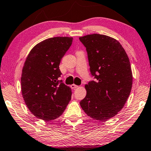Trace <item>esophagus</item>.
I'll return each instance as SVG.
<instances>
[{
  "mask_svg": "<svg viewBox=\"0 0 151 151\" xmlns=\"http://www.w3.org/2000/svg\"><path fill=\"white\" fill-rule=\"evenodd\" d=\"M78 87V86L76 85H75V84H73V85H70V87H71L72 88H77Z\"/></svg>",
  "mask_w": 151,
  "mask_h": 151,
  "instance_id": "obj_1",
  "label": "esophagus"
}]
</instances>
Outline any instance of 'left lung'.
Instances as JSON below:
<instances>
[{
	"mask_svg": "<svg viewBox=\"0 0 151 151\" xmlns=\"http://www.w3.org/2000/svg\"><path fill=\"white\" fill-rule=\"evenodd\" d=\"M87 49L90 70L96 81L85 87L80 105L91 118L106 121L118 114L130 95L132 73L128 56L118 40L106 35L79 37Z\"/></svg>",
	"mask_w": 151,
	"mask_h": 151,
	"instance_id": "8db88e82",
	"label": "left lung"
}]
</instances>
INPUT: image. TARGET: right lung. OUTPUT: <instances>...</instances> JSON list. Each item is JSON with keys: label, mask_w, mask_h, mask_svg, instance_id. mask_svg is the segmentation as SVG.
Wrapping results in <instances>:
<instances>
[{"label": "right lung", "mask_w": 151, "mask_h": 151, "mask_svg": "<svg viewBox=\"0 0 151 151\" xmlns=\"http://www.w3.org/2000/svg\"><path fill=\"white\" fill-rule=\"evenodd\" d=\"M73 37H54L38 43L31 50L22 69L21 93L29 111L49 122L58 118L71 99V88L58 78L61 59Z\"/></svg>", "instance_id": "add662e5"}]
</instances>
